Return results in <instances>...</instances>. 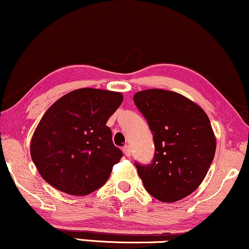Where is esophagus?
Segmentation results:
<instances>
[{
	"mask_svg": "<svg viewBox=\"0 0 249 249\" xmlns=\"http://www.w3.org/2000/svg\"><path fill=\"white\" fill-rule=\"evenodd\" d=\"M123 152L126 156H131V146L130 144H125L124 147H123Z\"/></svg>",
	"mask_w": 249,
	"mask_h": 249,
	"instance_id": "obj_1",
	"label": "esophagus"
}]
</instances>
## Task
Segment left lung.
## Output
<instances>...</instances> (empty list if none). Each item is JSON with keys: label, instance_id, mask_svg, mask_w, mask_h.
I'll use <instances>...</instances> for the list:
<instances>
[{"label": "left lung", "instance_id": "left-lung-1", "mask_svg": "<svg viewBox=\"0 0 249 249\" xmlns=\"http://www.w3.org/2000/svg\"><path fill=\"white\" fill-rule=\"evenodd\" d=\"M133 101L155 146L152 163H134L144 188L163 202L184 199L199 187L215 156L208 116L187 97L170 90H141Z\"/></svg>", "mask_w": 249, "mask_h": 249}]
</instances>
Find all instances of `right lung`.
I'll use <instances>...</instances> for the list:
<instances>
[{"label":"right lung","mask_w":249,"mask_h":249,"mask_svg":"<svg viewBox=\"0 0 249 249\" xmlns=\"http://www.w3.org/2000/svg\"><path fill=\"white\" fill-rule=\"evenodd\" d=\"M122 102L121 93L95 88H80L58 99L31 141V156L41 177L70 195L102 187L123 157L106 125Z\"/></svg>","instance_id":"1"}]
</instances>
